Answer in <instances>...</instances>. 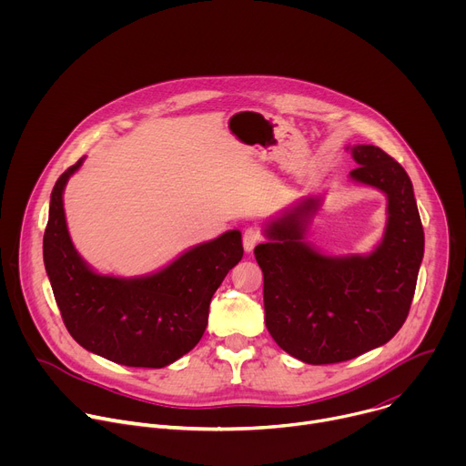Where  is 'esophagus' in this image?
<instances>
[{"label":"esophagus","mask_w":466,"mask_h":466,"mask_svg":"<svg viewBox=\"0 0 466 466\" xmlns=\"http://www.w3.org/2000/svg\"><path fill=\"white\" fill-rule=\"evenodd\" d=\"M259 241H261V234H259V230H258L256 227L245 228V232H243V248H245L247 252H252L254 247H256Z\"/></svg>","instance_id":"34e87169"}]
</instances>
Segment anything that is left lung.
I'll return each instance as SVG.
<instances>
[{"label":"left lung","mask_w":466,"mask_h":466,"mask_svg":"<svg viewBox=\"0 0 466 466\" xmlns=\"http://www.w3.org/2000/svg\"><path fill=\"white\" fill-rule=\"evenodd\" d=\"M350 178L387 197L381 241L369 254L329 256L306 241L320 195L300 198L263 228L254 248L263 273L265 326L277 345L309 365L358 358L406 322L424 256V230L406 169L376 146L347 147Z\"/></svg>","instance_id":"left-lung-1"}]
</instances>
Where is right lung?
Segmentation results:
<instances>
[{
	"label": "right lung",
	"instance_id": "1",
	"mask_svg": "<svg viewBox=\"0 0 466 466\" xmlns=\"http://www.w3.org/2000/svg\"><path fill=\"white\" fill-rule=\"evenodd\" d=\"M83 162L55 182L44 232V265L62 320L83 349L105 360L171 365L201 341L210 300L243 256L241 232L198 243L146 277L101 275L76 250L64 214V187Z\"/></svg>",
	"mask_w": 466,
	"mask_h": 466
}]
</instances>
